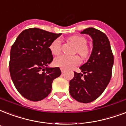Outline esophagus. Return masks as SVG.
<instances>
[{
	"mask_svg": "<svg viewBox=\"0 0 126 126\" xmlns=\"http://www.w3.org/2000/svg\"><path fill=\"white\" fill-rule=\"evenodd\" d=\"M61 73H63L65 71V69H63V68H61Z\"/></svg>",
	"mask_w": 126,
	"mask_h": 126,
	"instance_id": "esophagus-1",
	"label": "esophagus"
}]
</instances>
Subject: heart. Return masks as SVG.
<instances>
[{
	"instance_id": "heart-1",
	"label": "heart",
	"mask_w": 126,
	"mask_h": 126,
	"mask_svg": "<svg viewBox=\"0 0 126 126\" xmlns=\"http://www.w3.org/2000/svg\"><path fill=\"white\" fill-rule=\"evenodd\" d=\"M69 41L75 46V52L77 53L83 58H86L90 54V48L86 45L87 40L82 36H72L69 38ZM62 45L61 40L59 38L55 39L51 43L49 50L53 55H57L61 52ZM80 63V59L77 55H60L53 61V63L56 67H61L63 69H71L78 65Z\"/></svg>"
}]
</instances>
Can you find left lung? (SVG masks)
Listing matches in <instances>:
<instances>
[{"instance_id": "1", "label": "left lung", "mask_w": 126, "mask_h": 126, "mask_svg": "<svg viewBox=\"0 0 126 126\" xmlns=\"http://www.w3.org/2000/svg\"><path fill=\"white\" fill-rule=\"evenodd\" d=\"M93 39V51L88 61L80 67L82 73L74 72L69 82L70 94L77 101L89 103L102 94L112 77L114 55L105 33L94 28L81 32Z\"/></svg>"}]
</instances>
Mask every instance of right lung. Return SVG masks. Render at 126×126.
Here are the masks:
<instances>
[{"label": "right lung", "instance_id": "1", "mask_svg": "<svg viewBox=\"0 0 126 126\" xmlns=\"http://www.w3.org/2000/svg\"><path fill=\"white\" fill-rule=\"evenodd\" d=\"M61 35L37 28L26 29L11 47L10 77L17 91L26 99L40 101L47 97L53 80L61 75L59 67H47L53 59L49 46Z\"/></svg>", "mask_w": 126, "mask_h": 126}]
</instances>
